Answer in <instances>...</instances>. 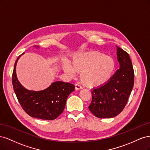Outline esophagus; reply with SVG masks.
<instances>
[{
    "label": "esophagus",
    "instance_id": "esophagus-1",
    "mask_svg": "<svg viewBox=\"0 0 150 150\" xmlns=\"http://www.w3.org/2000/svg\"><path fill=\"white\" fill-rule=\"evenodd\" d=\"M82 88H83L81 87L80 84H75V89H76V90L81 89Z\"/></svg>",
    "mask_w": 150,
    "mask_h": 150
}]
</instances>
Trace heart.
I'll list each match as a JSON object with an SVG mask.
<instances>
[{
    "mask_svg": "<svg viewBox=\"0 0 150 150\" xmlns=\"http://www.w3.org/2000/svg\"><path fill=\"white\" fill-rule=\"evenodd\" d=\"M62 69L71 77L81 72V82L88 87H98L105 84L114 73L116 63L110 56L96 51L76 53L72 57L71 64H62Z\"/></svg>",
    "mask_w": 150,
    "mask_h": 150,
    "instance_id": "heart-1",
    "label": "heart"
}]
</instances>
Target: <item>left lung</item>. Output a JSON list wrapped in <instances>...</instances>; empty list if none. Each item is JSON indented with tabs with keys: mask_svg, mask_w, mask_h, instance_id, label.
<instances>
[{
	"mask_svg": "<svg viewBox=\"0 0 150 150\" xmlns=\"http://www.w3.org/2000/svg\"><path fill=\"white\" fill-rule=\"evenodd\" d=\"M120 69L102 86L93 89L90 111L99 118H111L122 111L134 85V71L129 54L116 46Z\"/></svg>",
	"mask_w": 150,
	"mask_h": 150,
	"instance_id": "obj_1",
	"label": "left lung"
}]
</instances>
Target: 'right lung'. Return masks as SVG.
I'll list each match as a JSON object with an SVG mask.
<instances>
[{"mask_svg":"<svg viewBox=\"0 0 150 150\" xmlns=\"http://www.w3.org/2000/svg\"><path fill=\"white\" fill-rule=\"evenodd\" d=\"M38 49V46H35ZM16 60L12 74V84L18 101L25 112L30 116L43 120L57 118L64 110L67 99L74 91L75 86L69 83L57 81L42 91L27 89L17 79L16 66L19 58Z\"/></svg>","mask_w":150,"mask_h":150,"instance_id":"1","label":"right lung"}]
</instances>
